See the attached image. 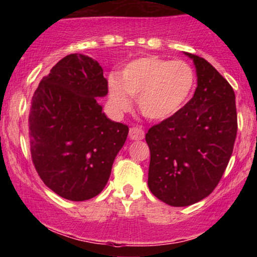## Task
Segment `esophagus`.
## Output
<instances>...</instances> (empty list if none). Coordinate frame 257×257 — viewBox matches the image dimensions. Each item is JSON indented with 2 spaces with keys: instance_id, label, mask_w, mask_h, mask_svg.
I'll return each instance as SVG.
<instances>
[{
  "instance_id": "1",
  "label": "esophagus",
  "mask_w": 257,
  "mask_h": 257,
  "mask_svg": "<svg viewBox=\"0 0 257 257\" xmlns=\"http://www.w3.org/2000/svg\"><path fill=\"white\" fill-rule=\"evenodd\" d=\"M144 137H145V132L140 126H133L129 131V138L132 140H143Z\"/></svg>"
}]
</instances>
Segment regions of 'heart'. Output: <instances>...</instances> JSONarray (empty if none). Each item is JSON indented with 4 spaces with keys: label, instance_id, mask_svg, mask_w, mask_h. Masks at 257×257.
Masks as SVG:
<instances>
[{
    "label": "heart",
    "instance_id": "heart-1",
    "mask_svg": "<svg viewBox=\"0 0 257 257\" xmlns=\"http://www.w3.org/2000/svg\"><path fill=\"white\" fill-rule=\"evenodd\" d=\"M196 73L190 64L156 55L134 59L107 81L108 96L117 111L131 107L137 98L139 111L151 120H163L181 110L192 95Z\"/></svg>",
    "mask_w": 257,
    "mask_h": 257
}]
</instances>
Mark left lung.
Listing matches in <instances>:
<instances>
[{
    "mask_svg": "<svg viewBox=\"0 0 257 257\" xmlns=\"http://www.w3.org/2000/svg\"><path fill=\"white\" fill-rule=\"evenodd\" d=\"M197 71L192 99L169 118L151 126L149 187L159 200L187 206L208 197L225 173L237 137L235 95L211 64L186 53Z\"/></svg>",
    "mask_w": 257,
    "mask_h": 257,
    "instance_id": "1",
    "label": "left lung"
}]
</instances>
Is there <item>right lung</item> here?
<instances>
[{
  "label": "right lung",
  "mask_w": 257,
  "mask_h": 257,
  "mask_svg": "<svg viewBox=\"0 0 257 257\" xmlns=\"http://www.w3.org/2000/svg\"><path fill=\"white\" fill-rule=\"evenodd\" d=\"M108 91L99 63L69 54L41 79L31 100L29 138L35 169L65 199L82 202L104 190L129 128L108 119L98 99Z\"/></svg>",
  "instance_id": "1"
}]
</instances>
